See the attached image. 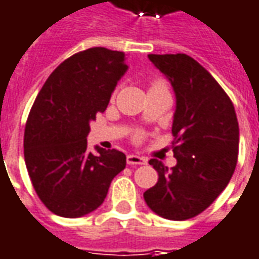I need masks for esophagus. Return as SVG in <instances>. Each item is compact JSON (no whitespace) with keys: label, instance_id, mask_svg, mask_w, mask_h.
<instances>
[{"label":"esophagus","instance_id":"esophagus-1","mask_svg":"<svg viewBox=\"0 0 259 259\" xmlns=\"http://www.w3.org/2000/svg\"><path fill=\"white\" fill-rule=\"evenodd\" d=\"M126 161H127L129 165H142V164L147 162V158L146 157H140V155L129 154L126 157Z\"/></svg>","mask_w":259,"mask_h":259}]
</instances>
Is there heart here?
Listing matches in <instances>:
<instances>
[{
  "instance_id": "b5f03b06",
  "label": "heart",
  "mask_w": 259,
  "mask_h": 259,
  "mask_svg": "<svg viewBox=\"0 0 259 259\" xmlns=\"http://www.w3.org/2000/svg\"><path fill=\"white\" fill-rule=\"evenodd\" d=\"M150 91H168L167 84L162 81V79H154L150 82V87H148V92ZM135 137L139 140L143 137V132H136Z\"/></svg>"
}]
</instances>
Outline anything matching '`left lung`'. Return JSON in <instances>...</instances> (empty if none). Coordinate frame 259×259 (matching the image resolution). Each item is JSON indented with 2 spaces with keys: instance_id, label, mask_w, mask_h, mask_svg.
<instances>
[{
  "instance_id": "8db88e82",
  "label": "left lung",
  "mask_w": 259,
  "mask_h": 259,
  "mask_svg": "<svg viewBox=\"0 0 259 259\" xmlns=\"http://www.w3.org/2000/svg\"><path fill=\"white\" fill-rule=\"evenodd\" d=\"M175 92L172 151L177 165L148 161L158 181L144 192L151 210L168 220L198 216L230 182L238 157L234 105L211 74L188 54H148Z\"/></svg>"
}]
</instances>
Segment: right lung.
Listing matches in <instances>:
<instances>
[{
    "label": "right lung",
    "instance_id": "1",
    "mask_svg": "<svg viewBox=\"0 0 259 259\" xmlns=\"http://www.w3.org/2000/svg\"><path fill=\"white\" fill-rule=\"evenodd\" d=\"M126 70L123 52L87 49L63 61L36 97L25 126V164L39 199L57 216L98 209L126 167L122 151L87 150L90 122L106 109Z\"/></svg>",
    "mask_w": 259,
    "mask_h": 259
}]
</instances>
